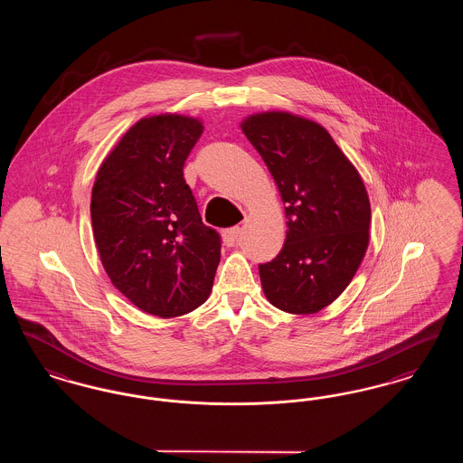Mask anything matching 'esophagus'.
<instances>
[{
	"instance_id": "1",
	"label": "esophagus",
	"mask_w": 463,
	"mask_h": 463,
	"mask_svg": "<svg viewBox=\"0 0 463 463\" xmlns=\"http://www.w3.org/2000/svg\"><path fill=\"white\" fill-rule=\"evenodd\" d=\"M240 232H241V229L236 225V227H229V229H225V231H222V241L225 246H234L236 241H238V238H240Z\"/></svg>"
}]
</instances>
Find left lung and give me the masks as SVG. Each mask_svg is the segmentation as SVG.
Returning <instances> with one entry per match:
<instances>
[{"instance_id":"left-lung-1","label":"left lung","mask_w":463,"mask_h":463,"mask_svg":"<svg viewBox=\"0 0 463 463\" xmlns=\"http://www.w3.org/2000/svg\"><path fill=\"white\" fill-rule=\"evenodd\" d=\"M241 128L287 204L283 250L259 265L265 297L285 312L314 314L347 288L366 253V187L330 133L310 119L274 110L246 118Z\"/></svg>"}]
</instances>
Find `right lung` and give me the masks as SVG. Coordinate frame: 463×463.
<instances>
[{"instance_id":"1","label":"right lung","mask_w":463,"mask_h":463,"mask_svg":"<svg viewBox=\"0 0 463 463\" xmlns=\"http://www.w3.org/2000/svg\"><path fill=\"white\" fill-rule=\"evenodd\" d=\"M203 123L180 114L137 121L104 159L91 191L102 265L133 306L159 317L198 308L213 287L221 236L184 178Z\"/></svg>"}]
</instances>
